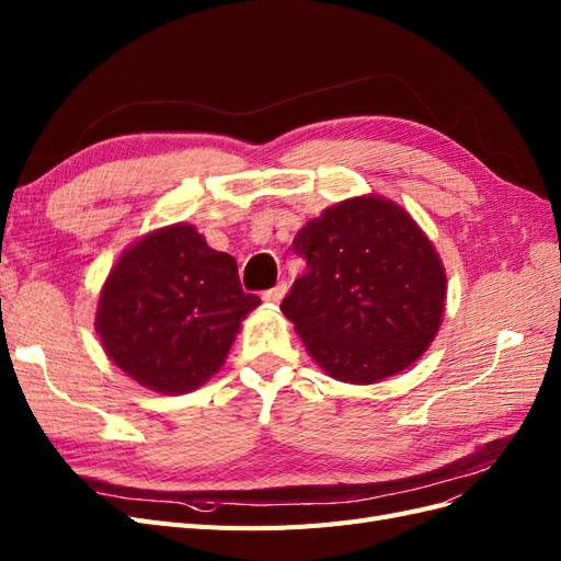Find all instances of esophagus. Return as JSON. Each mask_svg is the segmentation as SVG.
Wrapping results in <instances>:
<instances>
[{"label":"esophagus","mask_w":561,"mask_h":561,"mask_svg":"<svg viewBox=\"0 0 561 561\" xmlns=\"http://www.w3.org/2000/svg\"><path fill=\"white\" fill-rule=\"evenodd\" d=\"M285 293H287V283H278L276 287H271V290H266V293L262 295V299H264L266 304H278V301L285 297Z\"/></svg>","instance_id":"34e87169"}]
</instances>
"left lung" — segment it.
Instances as JSON below:
<instances>
[{
  "label": "left lung",
  "instance_id": "left-lung-1",
  "mask_svg": "<svg viewBox=\"0 0 561 561\" xmlns=\"http://www.w3.org/2000/svg\"><path fill=\"white\" fill-rule=\"evenodd\" d=\"M293 248L307 271L280 311L328 377L377 383L426 353L443 322L447 274L396 201L334 203L297 231Z\"/></svg>",
  "mask_w": 561,
  "mask_h": 561
}]
</instances>
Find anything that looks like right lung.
I'll use <instances>...</instances> for the list:
<instances>
[{
	"label": "right lung",
	"instance_id": "add662e5",
	"mask_svg": "<svg viewBox=\"0 0 561 561\" xmlns=\"http://www.w3.org/2000/svg\"><path fill=\"white\" fill-rule=\"evenodd\" d=\"M260 304L241 290L231 254L178 222L124 250L100 290L95 332L133 381L182 396L217 375L243 318Z\"/></svg>",
	"mask_w": 561,
	"mask_h": 561
}]
</instances>
